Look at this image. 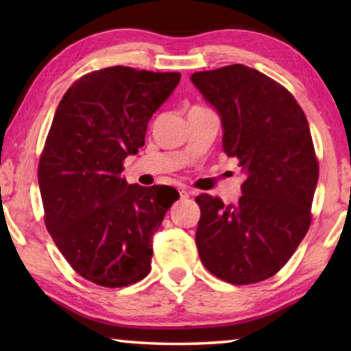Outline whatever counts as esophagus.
<instances>
[{
    "instance_id": "1",
    "label": "esophagus",
    "mask_w": 351,
    "mask_h": 351,
    "mask_svg": "<svg viewBox=\"0 0 351 351\" xmlns=\"http://www.w3.org/2000/svg\"><path fill=\"white\" fill-rule=\"evenodd\" d=\"M180 197H181V199H187V198L190 197L189 190H187V189H184V187H181V189H180Z\"/></svg>"
}]
</instances>
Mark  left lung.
I'll return each mask as SVG.
<instances>
[{
    "label": "left lung",
    "instance_id": "obj_1",
    "mask_svg": "<svg viewBox=\"0 0 351 351\" xmlns=\"http://www.w3.org/2000/svg\"><path fill=\"white\" fill-rule=\"evenodd\" d=\"M190 80L218 112L223 150L239 159V203L197 197V247L213 276L234 285L272 277L311 223L319 164L305 112L287 88L245 64L195 73Z\"/></svg>",
    "mask_w": 351,
    "mask_h": 351
}]
</instances>
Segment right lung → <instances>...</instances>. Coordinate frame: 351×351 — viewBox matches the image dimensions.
<instances>
[{
    "label": "right lung",
    "mask_w": 351,
    "mask_h": 351,
    "mask_svg": "<svg viewBox=\"0 0 351 351\" xmlns=\"http://www.w3.org/2000/svg\"><path fill=\"white\" fill-rule=\"evenodd\" d=\"M180 80L105 68L75 80L56 110L38 164L46 228L77 274L100 287H128L150 272L153 235L180 198L170 186L121 178L123 159L145 144L153 112Z\"/></svg>",
    "instance_id": "add662e5"
}]
</instances>
